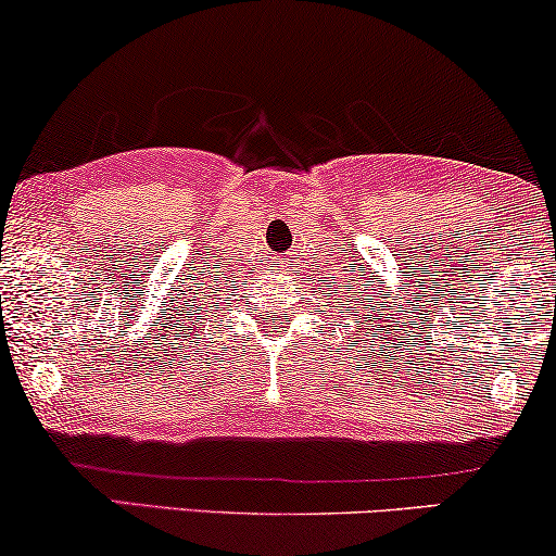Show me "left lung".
I'll return each mask as SVG.
<instances>
[{"label":"left lung","mask_w":556,"mask_h":556,"mask_svg":"<svg viewBox=\"0 0 556 556\" xmlns=\"http://www.w3.org/2000/svg\"><path fill=\"white\" fill-rule=\"evenodd\" d=\"M355 316H357V314H355Z\"/></svg>","instance_id":"obj_1"}]
</instances>
